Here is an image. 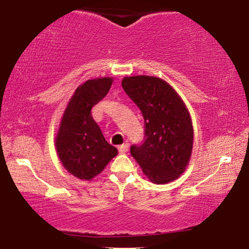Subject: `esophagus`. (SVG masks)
I'll use <instances>...</instances> for the list:
<instances>
[{"mask_svg":"<svg viewBox=\"0 0 249 249\" xmlns=\"http://www.w3.org/2000/svg\"><path fill=\"white\" fill-rule=\"evenodd\" d=\"M128 150H129V145H128L127 143L122 144V145L119 146V152L120 153H125L128 151Z\"/></svg>","mask_w":249,"mask_h":249,"instance_id":"esophagus-1","label":"esophagus"}]
</instances>
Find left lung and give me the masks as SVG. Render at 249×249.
<instances>
[{"instance_id":"1","label":"left lung","mask_w":249,"mask_h":249,"mask_svg":"<svg viewBox=\"0 0 249 249\" xmlns=\"http://www.w3.org/2000/svg\"><path fill=\"white\" fill-rule=\"evenodd\" d=\"M122 88L144 119V140L131 145V156L153 183L178 179L188 165L194 139L182 99L168 83L153 76L124 77Z\"/></svg>"}]
</instances>
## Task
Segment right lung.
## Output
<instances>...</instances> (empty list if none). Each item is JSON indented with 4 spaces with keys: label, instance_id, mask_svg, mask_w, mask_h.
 I'll use <instances>...</instances> for the list:
<instances>
[{
    "label": "right lung",
    "instance_id": "right-lung-1",
    "mask_svg": "<svg viewBox=\"0 0 249 249\" xmlns=\"http://www.w3.org/2000/svg\"><path fill=\"white\" fill-rule=\"evenodd\" d=\"M113 79H89L76 89L61 120L55 145L61 162L72 176L91 180L118 155L107 142L91 109L108 93Z\"/></svg>",
    "mask_w": 249,
    "mask_h": 249
}]
</instances>
